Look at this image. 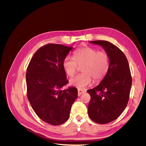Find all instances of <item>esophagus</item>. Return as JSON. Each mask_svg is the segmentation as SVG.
Wrapping results in <instances>:
<instances>
[{
    "label": "esophagus",
    "mask_w": 146,
    "mask_h": 146,
    "mask_svg": "<svg viewBox=\"0 0 146 146\" xmlns=\"http://www.w3.org/2000/svg\"><path fill=\"white\" fill-rule=\"evenodd\" d=\"M85 92V90H81V89H78V96H80L82 94H84V93Z\"/></svg>",
    "instance_id": "1"
}]
</instances>
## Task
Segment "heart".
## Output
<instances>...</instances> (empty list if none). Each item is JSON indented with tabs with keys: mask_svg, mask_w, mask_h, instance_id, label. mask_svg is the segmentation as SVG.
Masks as SVG:
<instances>
[{
	"mask_svg": "<svg viewBox=\"0 0 146 146\" xmlns=\"http://www.w3.org/2000/svg\"><path fill=\"white\" fill-rule=\"evenodd\" d=\"M81 66L82 73L70 80V83L78 88H84L94 82H100L106 76L110 67L109 56L106 52L85 46L73 52V58L66 56L63 62V69L67 75L72 76Z\"/></svg>",
	"mask_w": 146,
	"mask_h": 146,
	"instance_id": "obj_1",
	"label": "heart"
}]
</instances>
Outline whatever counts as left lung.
Instances as JSON below:
<instances>
[{
  "mask_svg": "<svg viewBox=\"0 0 146 146\" xmlns=\"http://www.w3.org/2000/svg\"><path fill=\"white\" fill-rule=\"evenodd\" d=\"M90 42L101 46L110 59L106 76L98 86L87 90L91 97L89 117L105 124L117 119L127 107L132 86L131 71L125 54L112 43L100 40Z\"/></svg>",
  "mask_w": 146,
  "mask_h": 146,
  "instance_id": "8db88e82",
  "label": "left lung"
}]
</instances>
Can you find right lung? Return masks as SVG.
<instances>
[{
	"label": "right lung",
	"instance_id": "obj_1",
	"mask_svg": "<svg viewBox=\"0 0 146 146\" xmlns=\"http://www.w3.org/2000/svg\"><path fill=\"white\" fill-rule=\"evenodd\" d=\"M73 48L48 44L34 54L26 72L27 96L33 110L44 122L58 125L69 119L71 106L78 97L76 88L64 90L66 72L63 62Z\"/></svg>",
	"mask_w": 146,
	"mask_h": 146
}]
</instances>
